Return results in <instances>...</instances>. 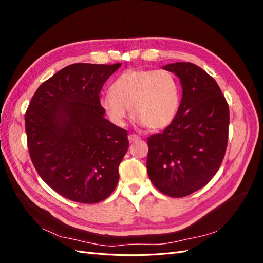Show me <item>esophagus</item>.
<instances>
[{"label": "esophagus", "mask_w": 263, "mask_h": 263, "mask_svg": "<svg viewBox=\"0 0 263 263\" xmlns=\"http://www.w3.org/2000/svg\"><path fill=\"white\" fill-rule=\"evenodd\" d=\"M139 139H140V137L137 136V135H135V134L128 135V140H129V142H135V141H137V140H139Z\"/></svg>", "instance_id": "esophagus-1"}]
</instances>
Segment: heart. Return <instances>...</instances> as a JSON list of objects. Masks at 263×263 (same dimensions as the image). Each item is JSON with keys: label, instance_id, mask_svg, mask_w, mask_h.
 <instances>
[{"label": "heart", "instance_id": "obj_1", "mask_svg": "<svg viewBox=\"0 0 263 263\" xmlns=\"http://www.w3.org/2000/svg\"><path fill=\"white\" fill-rule=\"evenodd\" d=\"M181 103L177 77L168 70L129 69L118 76L110 93L100 98V106L108 119L123 126L128 114L150 130H160L176 119Z\"/></svg>", "mask_w": 263, "mask_h": 263}]
</instances>
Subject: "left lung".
<instances>
[{
  "instance_id": "8db88e82",
  "label": "left lung",
  "mask_w": 263,
  "mask_h": 263,
  "mask_svg": "<svg viewBox=\"0 0 263 263\" xmlns=\"http://www.w3.org/2000/svg\"><path fill=\"white\" fill-rule=\"evenodd\" d=\"M162 69L180 79L182 100L176 119L148 138L147 172L160 192L183 197L218 171L227 147L229 108L216 81L202 68L176 62Z\"/></svg>"
}]
</instances>
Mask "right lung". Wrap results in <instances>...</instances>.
<instances>
[{"instance_id": "1", "label": "right lung", "mask_w": 263, "mask_h": 263, "mask_svg": "<svg viewBox=\"0 0 263 263\" xmlns=\"http://www.w3.org/2000/svg\"><path fill=\"white\" fill-rule=\"evenodd\" d=\"M122 63H73L35 92L25 114L30 159L55 192L78 203L105 200L129 147L127 130L104 117L100 92Z\"/></svg>"}]
</instances>
